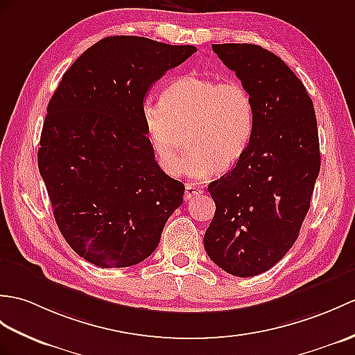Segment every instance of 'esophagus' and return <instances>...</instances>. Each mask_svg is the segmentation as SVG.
<instances>
[{
  "mask_svg": "<svg viewBox=\"0 0 355 355\" xmlns=\"http://www.w3.org/2000/svg\"><path fill=\"white\" fill-rule=\"evenodd\" d=\"M200 193H202V189L201 187H198L196 184H192V183H187L186 184V191H184V200L186 201H189V200H191V198L200 195Z\"/></svg>",
  "mask_w": 355,
  "mask_h": 355,
  "instance_id": "1",
  "label": "esophagus"
}]
</instances>
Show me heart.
<instances>
[{
	"mask_svg": "<svg viewBox=\"0 0 355 355\" xmlns=\"http://www.w3.org/2000/svg\"><path fill=\"white\" fill-rule=\"evenodd\" d=\"M254 103L241 81L184 76L163 90L160 104L145 103L142 123L155 159L166 174L183 169L205 180L228 171L248 150L254 131Z\"/></svg>",
	"mask_w": 355,
	"mask_h": 355,
	"instance_id": "obj_1",
	"label": "heart"
}]
</instances>
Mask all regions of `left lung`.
I'll return each instance as SVG.
<instances>
[{
    "label": "left lung",
    "instance_id": "obj_1",
    "mask_svg": "<svg viewBox=\"0 0 355 355\" xmlns=\"http://www.w3.org/2000/svg\"><path fill=\"white\" fill-rule=\"evenodd\" d=\"M248 89L254 131L236 166L211 181L216 211L204 234L209 257L236 277L282 260L300 236L320 169L318 122L301 80L259 45H211Z\"/></svg>",
    "mask_w": 355,
    "mask_h": 355
}]
</instances>
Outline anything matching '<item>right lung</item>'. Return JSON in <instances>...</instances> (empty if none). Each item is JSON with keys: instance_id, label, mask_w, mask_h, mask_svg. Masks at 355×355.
I'll list each match as a JSON object with an SVG mask.
<instances>
[{"instance_id": "1", "label": "right lung", "mask_w": 355, "mask_h": 355, "mask_svg": "<svg viewBox=\"0 0 355 355\" xmlns=\"http://www.w3.org/2000/svg\"><path fill=\"white\" fill-rule=\"evenodd\" d=\"M196 53L139 36H110L81 54L49 100L37 153L54 219L80 257L127 268L157 248L184 184L155 162L144 98Z\"/></svg>"}]
</instances>
